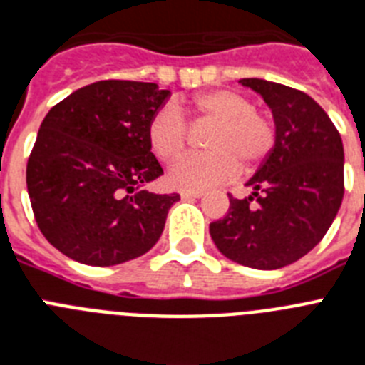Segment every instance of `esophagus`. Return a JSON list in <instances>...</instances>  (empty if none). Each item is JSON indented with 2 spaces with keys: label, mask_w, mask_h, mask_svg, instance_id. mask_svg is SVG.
Listing matches in <instances>:
<instances>
[{
  "label": "esophagus",
  "mask_w": 365,
  "mask_h": 365,
  "mask_svg": "<svg viewBox=\"0 0 365 365\" xmlns=\"http://www.w3.org/2000/svg\"><path fill=\"white\" fill-rule=\"evenodd\" d=\"M201 195H203L201 192H180L182 200H200Z\"/></svg>",
  "instance_id": "34e87169"
}]
</instances>
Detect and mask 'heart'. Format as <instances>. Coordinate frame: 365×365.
Listing matches in <instances>:
<instances>
[{"label":"heart","mask_w":365,"mask_h":365,"mask_svg":"<svg viewBox=\"0 0 365 365\" xmlns=\"http://www.w3.org/2000/svg\"><path fill=\"white\" fill-rule=\"evenodd\" d=\"M195 113L215 128L205 138L210 150L182 156L168 171L173 188L201 192L224 185L239 175L240 164L254 170L274 147V126L254 110L244 95L231 89H216L194 98ZM147 140L160 160L170 162L185 150L188 126L179 104L170 102L155 111L147 125Z\"/></svg>","instance_id":"b5f03b06"}]
</instances>
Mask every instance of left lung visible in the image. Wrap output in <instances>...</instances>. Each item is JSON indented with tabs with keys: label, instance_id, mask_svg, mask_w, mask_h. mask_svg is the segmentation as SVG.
Masks as SVG:
<instances>
[{
	"label": "left lung",
	"instance_id": "8db88e82",
	"mask_svg": "<svg viewBox=\"0 0 365 365\" xmlns=\"http://www.w3.org/2000/svg\"><path fill=\"white\" fill-rule=\"evenodd\" d=\"M240 83L263 96L276 138L246 182L252 194L230 197V212L210 224V237L235 263L282 269L315 248L338 215L343 141L327 111L306 93L261 78H244Z\"/></svg>",
	"mask_w": 365,
	"mask_h": 365
}]
</instances>
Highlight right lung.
I'll return each instance as SVG.
<instances>
[{
	"instance_id": "right-lung-1",
	"label": "right lung",
	"mask_w": 365,
	"mask_h": 365,
	"mask_svg": "<svg viewBox=\"0 0 365 365\" xmlns=\"http://www.w3.org/2000/svg\"><path fill=\"white\" fill-rule=\"evenodd\" d=\"M170 96L156 83L102 80L48 111L27 160L38 230L78 263L111 267L147 254L179 194L143 186L160 177L147 125Z\"/></svg>"
}]
</instances>
